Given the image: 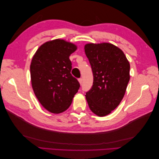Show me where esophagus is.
Wrapping results in <instances>:
<instances>
[{
  "mask_svg": "<svg viewBox=\"0 0 159 159\" xmlns=\"http://www.w3.org/2000/svg\"><path fill=\"white\" fill-rule=\"evenodd\" d=\"M78 81H79L80 84L81 85V84H82V82H83V79H82V78H80V79L78 80Z\"/></svg>",
  "mask_w": 159,
  "mask_h": 159,
  "instance_id": "esophagus-1",
  "label": "esophagus"
}]
</instances>
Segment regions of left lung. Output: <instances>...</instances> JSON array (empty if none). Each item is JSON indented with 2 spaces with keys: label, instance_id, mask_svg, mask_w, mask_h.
Segmentation results:
<instances>
[{
  "label": "left lung",
  "instance_id": "8db88e82",
  "mask_svg": "<svg viewBox=\"0 0 159 159\" xmlns=\"http://www.w3.org/2000/svg\"><path fill=\"white\" fill-rule=\"evenodd\" d=\"M93 82L85 98L94 114L104 117L122 101L130 80V64L123 52L107 42L85 44Z\"/></svg>",
  "mask_w": 159,
  "mask_h": 159
}]
</instances>
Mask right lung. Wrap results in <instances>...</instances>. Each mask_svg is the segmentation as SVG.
I'll use <instances>...</instances> for the list:
<instances>
[{
    "mask_svg": "<svg viewBox=\"0 0 159 159\" xmlns=\"http://www.w3.org/2000/svg\"><path fill=\"white\" fill-rule=\"evenodd\" d=\"M77 46L63 39L42 44L30 64L32 87L38 100L48 111H65L80 88L78 81L71 74L70 56Z\"/></svg>",
    "mask_w": 159,
    "mask_h": 159,
    "instance_id": "add662e5",
    "label": "right lung"
}]
</instances>
